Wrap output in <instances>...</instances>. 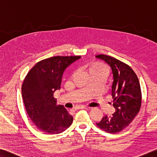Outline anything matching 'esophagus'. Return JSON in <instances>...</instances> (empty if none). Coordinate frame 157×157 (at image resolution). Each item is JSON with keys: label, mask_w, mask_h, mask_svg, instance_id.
Returning <instances> with one entry per match:
<instances>
[{"label": "esophagus", "mask_w": 157, "mask_h": 157, "mask_svg": "<svg viewBox=\"0 0 157 157\" xmlns=\"http://www.w3.org/2000/svg\"><path fill=\"white\" fill-rule=\"evenodd\" d=\"M86 108H88V107L86 105H79L77 108V109H86Z\"/></svg>", "instance_id": "obj_1"}]
</instances>
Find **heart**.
Segmentation results:
<instances>
[{
    "instance_id": "obj_1",
    "label": "heart",
    "mask_w": 157,
    "mask_h": 157,
    "mask_svg": "<svg viewBox=\"0 0 157 157\" xmlns=\"http://www.w3.org/2000/svg\"><path fill=\"white\" fill-rule=\"evenodd\" d=\"M93 68H105V69H107L105 66H102V65H96V66H94L93 68H92V69H93Z\"/></svg>"
}]
</instances>
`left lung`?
I'll return each instance as SVG.
<instances>
[{
  "mask_svg": "<svg viewBox=\"0 0 157 157\" xmlns=\"http://www.w3.org/2000/svg\"><path fill=\"white\" fill-rule=\"evenodd\" d=\"M96 57L106 62L112 69V96L115 108L113 115L103 117L96 125L108 133H119L127 127L140 110L142 101L140 83L136 74L127 64L105 54Z\"/></svg>",
  "mask_w": 157,
  "mask_h": 157,
  "instance_id": "obj_1",
  "label": "left lung"
}]
</instances>
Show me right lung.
<instances>
[{
	"label": "right lung",
	"instance_id": "right-lung-1",
	"mask_svg": "<svg viewBox=\"0 0 157 157\" xmlns=\"http://www.w3.org/2000/svg\"><path fill=\"white\" fill-rule=\"evenodd\" d=\"M81 56H54L37 63L21 86L22 98L30 119L44 133L58 134L68 128L73 117L63 105H56L54 93L61 89L67 67Z\"/></svg>",
	"mask_w": 157,
	"mask_h": 157
}]
</instances>
